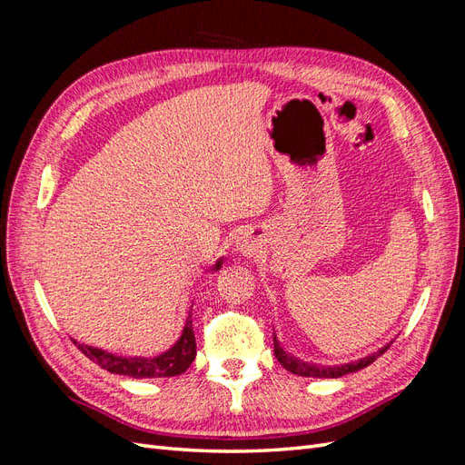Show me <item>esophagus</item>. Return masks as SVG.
<instances>
[{
  "label": "esophagus",
  "mask_w": 465,
  "mask_h": 465,
  "mask_svg": "<svg viewBox=\"0 0 465 465\" xmlns=\"http://www.w3.org/2000/svg\"><path fill=\"white\" fill-rule=\"evenodd\" d=\"M241 250H244V252H246V250H252V244H248V242L242 241V242H241Z\"/></svg>",
  "instance_id": "1"
}]
</instances>
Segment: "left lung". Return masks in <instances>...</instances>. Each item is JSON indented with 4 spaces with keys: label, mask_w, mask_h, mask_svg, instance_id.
Segmentation results:
<instances>
[{
    "label": "left lung",
    "mask_w": 465,
    "mask_h": 465,
    "mask_svg": "<svg viewBox=\"0 0 465 465\" xmlns=\"http://www.w3.org/2000/svg\"><path fill=\"white\" fill-rule=\"evenodd\" d=\"M391 343L384 345L380 351H376V353L364 357L357 362H349V364H340V367H322V364H312V362H304V361H299L291 357L289 353H285L283 349H281L277 337L273 333V353L277 357V361L281 362V367H285V371L297 374V376H308V378H340V376H345L349 372H357L361 369H367L369 364H372L380 355H384L388 347Z\"/></svg>",
    "instance_id": "obj_1"
}]
</instances>
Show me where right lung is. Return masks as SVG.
Instances as JSON below:
<instances>
[{
    "instance_id": "obj_1",
    "label": "right lung",
    "mask_w": 465,
    "mask_h": 465,
    "mask_svg": "<svg viewBox=\"0 0 465 465\" xmlns=\"http://www.w3.org/2000/svg\"><path fill=\"white\" fill-rule=\"evenodd\" d=\"M221 267V260L217 262L215 270ZM77 349L87 359H91L98 367L114 372V374H124V376H132V378H166V376H178L182 372H186L190 369V364L195 359V335L192 328V314L186 320L184 331H182L180 340L171 347V351L166 353L154 357V359H130V357H118L106 353V351L94 349L89 345L77 343Z\"/></svg>"
}]
</instances>
